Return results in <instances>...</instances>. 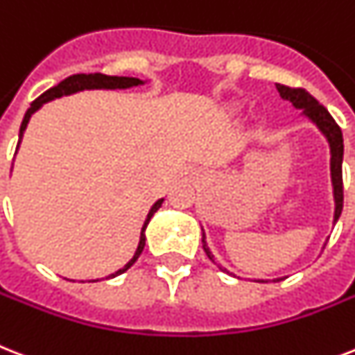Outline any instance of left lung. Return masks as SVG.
Segmentation results:
<instances>
[{
    "instance_id": "8db88e82",
    "label": "left lung",
    "mask_w": 355,
    "mask_h": 355,
    "mask_svg": "<svg viewBox=\"0 0 355 355\" xmlns=\"http://www.w3.org/2000/svg\"><path fill=\"white\" fill-rule=\"evenodd\" d=\"M277 91L281 94L282 100L292 102L295 109H302V116H306L312 123H315V128L322 132V137L327 138L328 146H330V177H332V187H334V202H336V209H334V224L339 220L343 211V132L341 128L337 125L332 114L327 111V107H322L321 103L312 96V94L304 91V89H293L288 85H281L277 83ZM202 248L209 261L215 262L223 272H227L226 268H223L215 261L211 250L207 248L206 233L202 230ZM275 281H282V279H275ZM259 282H264L259 279Z\"/></svg>"
}]
</instances>
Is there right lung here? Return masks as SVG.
Here are the masks:
<instances>
[{
  "instance_id": "add662e5",
  "label": "right lung",
  "mask_w": 355,
  "mask_h": 355,
  "mask_svg": "<svg viewBox=\"0 0 355 355\" xmlns=\"http://www.w3.org/2000/svg\"><path fill=\"white\" fill-rule=\"evenodd\" d=\"M144 80H140V78H129V76H107V74H100V73H94V74H73V76L65 78L63 82H60L58 85H54V87H51L49 91H45V93L42 94V96H37L36 100H34L33 103H31V107L27 109V112H25V116H23V122H21V128H19V140H18V148L19 144H21V138H23V132H25V129H27V123L28 120H31V116H33L34 112L37 111V109L42 107L43 103L51 102V100H54V98H62V96H67V94H74V93H80V91H91V89H129V87H137V85H144ZM18 148H16V151H18ZM164 198H158L157 202L153 204L151 209H149L148 217H146V223H144L142 226V232H140V243H138V248L137 252H135V255H132L131 261L125 264L123 268H120L118 272L111 273L109 277L105 279H111V277H116V275H120V273L128 272L129 268L137 262V259L140 257V253H142L144 246H146V227H148L149 220H151V217L155 215V213L158 211V207L162 206ZM98 281V279H96Z\"/></svg>"
}]
</instances>
